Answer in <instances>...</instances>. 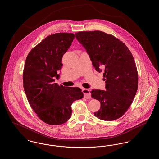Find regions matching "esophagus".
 I'll return each instance as SVG.
<instances>
[{"label":"esophagus","instance_id":"1","mask_svg":"<svg viewBox=\"0 0 159 159\" xmlns=\"http://www.w3.org/2000/svg\"><path fill=\"white\" fill-rule=\"evenodd\" d=\"M83 95H84V98L86 99H89L91 98V93L87 89H83L82 90Z\"/></svg>","mask_w":159,"mask_h":159}]
</instances>
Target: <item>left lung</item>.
Listing matches in <instances>:
<instances>
[{
  "label": "left lung",
  "mask_w": 159,
  "mask_h": 159,
  "mask_svg": "<svg viewBox=\"0 0 159 159\" xmlns=\"http://www.w3.org/2000/svg\"><path fill=\"white\" fill-rule=\"evenodd\" d=\"M75 35L95 70L104 71L106 91H91L92 97L101 103L95 116L106 121L121 117L133 102L138 89V71L132 54L120 40L101 31H79Z\"/></svg>",
  "instance_id": "8db88e82"
}]
</instances>
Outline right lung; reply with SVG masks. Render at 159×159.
<instances>
[{
	"instance_id": "obj_1",
	"label": "right lung",
	"mask_w": 159,
	"mask_h": 159,
	"mask_svg": "<svg viewBox=\"0 0 159 159\" xmlns=\"http://www.w3.org/2000/svg\"><path fill=\"white\" fill-rule=\"evenodd\" d=\"M73 33L49 35L29 53L23 71V86L28 101L38 117L51 125L63 124L70 119L73 102L82 98L77 87L53 83L62 64V58L75 39Z\"/></svg>"
}]
</instances>
